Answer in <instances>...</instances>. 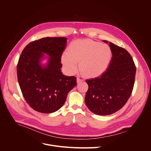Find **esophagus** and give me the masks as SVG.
<instances>
[{"label": "esophagus", "instance_id": "esophagus-1", "mask_svg": "<svg viewBox=\"0 0 151 151\" xmlns=\"http://www.w3.org/2000/svg\"><path fill=\"white\" fill-rule=\"evenodd\" d=\"M83 80L82 79H81L79 77H78L77 78V82H82Z\"/></svg>", "mask_w": 151, "mask_h": 151}]
</instances>
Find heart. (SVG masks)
<instances>
[{
    "label": "heart",
    "instance_id": "1",
    "mask_svg": "<svg viewBox=\"0 0 151 151\" xmlns=\"http://www.w3.org/2000/svg\"><path fill=\"white\" fill-rule=\"evenodd\" d=\"M112 58V51L106 44L92 40H77L69 45L68 52L62 54L61 63L70 74H75L78 63L81 73L87 77L101 75L108 67Z\"/></svg>",
    "mask_w": 151,
    "mask_h": 151
}]
</instances>
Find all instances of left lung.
<instances>
[{
  "label": "left lung",
  "mask_w": 151,
  "mask_h": 151,
  "mask_svg": "<svg viewBox=\"0 0 151 151\" xmlns=\"http://www.w3.org/2000/svg\"><path fill=\"white\" fill-rule=\"evenodd\" d=\"M109 47L112 57L108 68L100 76L86 80L88 89L85 104L99 115H109L121 109L132 95L135 81L136 68L130 53L112 42Z\"/></svg>",
  "instance_id": "1"
}]
</instances>
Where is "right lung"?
<instances>
[{
  "label": "right lung",
  "instance_id": "obj_1",
  "mask_svg": "<svg viewBox=\"0 0 151 151\" xmlns=\"http://www.w3.org/2000/svg\"><path fill=\"white\" fill-rule=\"evenodd\" d=\"M66 42L63 37H44L29 43L20 55L17 66L18 83L26 102L37 112L58 111L77 84L75 76L64 75L61 70ZM43 53L51 57L45 68L40 64Z\"/></svg>",
  "mask_w": 151,
  "mask_h": 151
}]
</instances>
